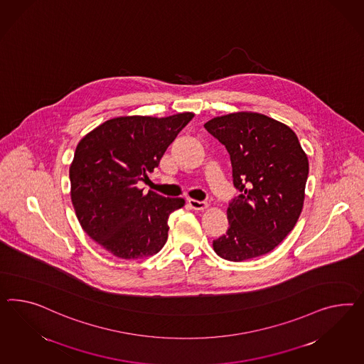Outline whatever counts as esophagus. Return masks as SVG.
Listing matches in <instances>:
<instances>
[{
    "label": "esophagus",
    "instance_id": "1",
    "mask_svg": "<svg viewBox=\"0 0 364 364\" xmlns=\"http://www.w3.org/2000/svg\"><path fill=\"white\" fill-rule=\"evenodd\" d=\"M188 204L195 210H204L208 208V203H205V201H198V200H193V198H189Z\"/></svg>",
    "mask_w": 364,
    "mask_h": 364
}]
</instances>
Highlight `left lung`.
Listing matches in <instances>:
<instances>
[{
  "mask_svg": "<svg viewBox=\"0 0 364 364\" xmlns=\"http://www.w3.org/2000/svg\"><path fill=\"white\" fill-rule=\"evenodd\" d=\"M204 127L225 146L241 192L228 207L229 228L213 249L233 262L264 256L285 240L302 212L305 151L291 128L257 112L217 117Z\"/></svg>",
  "mask_w": 364,
  "mask_h": 364,
  "instance_id": "obj_1",
  "label": "left lung"
}]
</instances>
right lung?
I'll use <instances>...</instances> for the list:
<instances>
[{"label":"right lung","instance_id":"right-lung-1","mask_svg":"<svg viewBox=\"0 0 364 364\" xmlns=\"http://www.w3.org/2000/svg\"><path fill=\"white\" fill-rule=\"evenodd\" d=\"M193 117H119L79 141L70 166L71 201L82 229L111 255L146 258L167 242L168 217L186 201L154 191L144 195L138 183L159 167Z\"/></svg>","mask_w":364,"mask_h":364}]
</instances>
